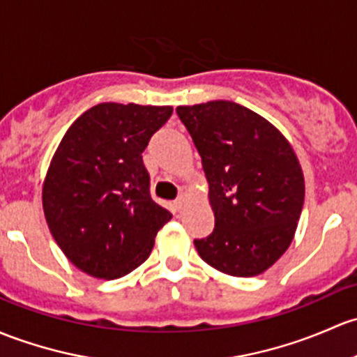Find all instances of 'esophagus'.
Listing matches in <instances>:
<instances>
[{
	"mask_svg": "<svg viewBox=\"0 0 357 357\" xmlns=\"http://www.w3.org/2000/svg\"><path fill=\"white\" fill-rule=\"evenodd\" d=\"M186 200H188V195H186V193H183L181 197H179L178 200L174 202L176 208H178V210H183V207H185V205H186Z\"/></svg>",
	"mask_w": 357,
	"mask_h": 357,
	"instance_id": "obj_1",
	"label": "esophagus"
}]
</instances>
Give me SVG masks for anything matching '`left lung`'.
Instances as JSON below:
<instances>
[{
  "label": "left lung",
  "mask_w": 357,
  "mask_h": 357,
  "mask_svg": "<svg viewBox=\"0 0 357 357\" xmlns=\"http://www.w3.org/2000/svg\"><path fill=\"white\" fill-rule=\"evenodd\" d=\"M202 157L212 234L195 239L210 267L255 277L294 239L305 204V176L289 140L264 116L231 100L176 107Z\"/></svg>",
  "instance_id": "1"
}]
</instances>
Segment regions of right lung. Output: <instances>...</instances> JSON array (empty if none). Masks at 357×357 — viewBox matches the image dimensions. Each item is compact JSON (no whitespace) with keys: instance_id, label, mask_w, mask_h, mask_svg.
Instances as JSON below:
<instances>
[{"instance_id":"1","label":"right lung","mask_w":357,"mask_h":357,"mask_svg":"<svg viewBox=\"0 0 357 357\" xmlns=\"http://www.w3.org/2000/svg\"><path fill=\"white\" fill-rule=\"evenodd\" d=\"M171 106L102 102L85 111L52 155L43 183L47 226L71 264L119 279L149 258L172 213L150 198L142 152Z\"/></svg>"}]
</instances>
